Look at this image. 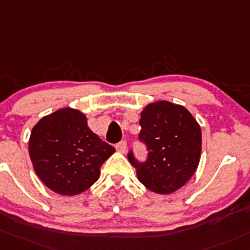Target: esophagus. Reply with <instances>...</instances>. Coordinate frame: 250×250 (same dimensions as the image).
Masks as SVG:
<instances>
[{"label": "esophagus", "mask_w": 250, "mask_h": 250, "mask_svg": "<svg viewBox=\"0 0 250 250\" xmlns=\"http://www.w3.org/2000/svg\"><path fill=\"white\" fill-rule=\"evenodd\" d=\"M116 148L120 153H125V151H127V143H125V141H121V143L116 146Z\"/></svg>", "instance_id": "esophagus-1"}]
</instances>
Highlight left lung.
Here are the masks:
<instances>
[{"instance_id": "8db88e82", "label": "left lung", "mask_w": 250, "mask_h": 250, "mask_svg": "<svg viewBox=\"0 0 250 250\" xmlns=\"http://www.w3.org/2000/svg\"><path fill=\"white\" fill-rule=\"evenodd\" d=\"M140 135L148 159L138 163L128 154L138 180L147 189L167 195L178 190L196 171L201 157V128L183 105L167 101L147 104L140 114Z\"/></svg>"}]
</instances>
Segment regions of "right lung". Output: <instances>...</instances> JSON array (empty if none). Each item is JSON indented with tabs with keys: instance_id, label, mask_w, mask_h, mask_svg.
<instances>
[{
	"instance_id": "1",
	"label": "right lung",
	"mask_w": 250,
	"mask_h": 250,
	"mask_svg": "<svg viewBox=\"0 0 250 250\" xmlns=\"http://www.w3.org/2000/svg\"><path fill=\"white\" fill-rule=\"evenodd\" d=\"M114 152V147L88 128L86 115L73 107H62L42 117L28 140L37 176L49 189L64 196L90 188Z\"/></svg>"
}]
</instances>
